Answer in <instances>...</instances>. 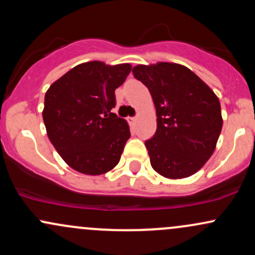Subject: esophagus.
Returning a JSON list of instances; mask_svg holds the SVG:
<instances>
[{"instance_id":"34e87169","label":"esophagus","mask_w":255,"mask_h":255,"mask_svg":"<svg viewBox=\"0 0 255 255\" xmlns=\"http://www.w3.org/2000/svg\"><path fill=\"white\" fill-rule=\"evenodd\" d=\"M136 122H137V119H136V118H131V119H129V124H130L131 126H135Z\"/></svg>"}]
</instances>
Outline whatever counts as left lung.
<instances>
[{
	"label": "left lung",
	"instance_id": "1",
	"mask_svg": "<svg viewBox=\"0 0 255 255\" xmlns=\"http://www.w3.org/2000/svg\"><path fill=\"white\" fill-rule=\"evenodd\" d=\"M131 72L156 107V134L145 141L152 168L171 180L192 176L217 145L223 126L218 97L182 64H137Z\"/></svg>",
	"mask_w": 255,
	"mask_h": 255
}]
</instances>
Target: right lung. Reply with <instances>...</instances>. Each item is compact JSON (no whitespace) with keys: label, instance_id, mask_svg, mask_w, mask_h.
<instances>
[{"label":"right lung","instance_id":"1","mask_svg":"<svg viewBox=\"0 0 255 255\" xmlns=\"http://www.w3.org/2000/svg\"><path fill=\"white\" fill-rule=\"evenodd\" d=\"M129 63H80L51 84L44 98L46 134L72 169L102 175L115 168L130 137L125 119L111 113L115 90L130 73Z\"/></svg>","mask_w":255,"mask_h":255}]
</instances>
